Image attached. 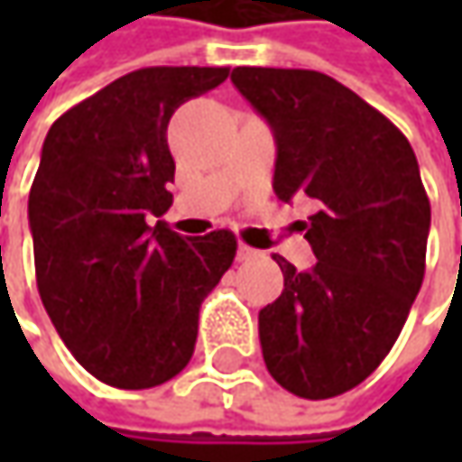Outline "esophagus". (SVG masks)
I'll list each match as a JSON object with an SVG mask.
<instances>
[{"label":"esophagus","mask_w":462,"mask_h":462,"mask_svg":"<svg viewBox=\"0 0 462 462\" xmlns=\"http://www.w3.org/2000/svg\"><path fill=\"white\" fill-rule=\"evenodd\" d=\"M257 249H252V246H246V244H239V249H236V259L239 262H252V259H257Z\"/></svg>","instance_id":"1"}]
</instances>
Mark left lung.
Returning a JSON list of instances; mask_svg holds the SVG:
<instances>
[{
  "instance_id": "8db88e82",
  "label": "left lung",
  "mask_w": 462,
  "mask_h": 462,
  "mask_svg": "<svg viewBox=\"0 0 462 462\" xmlns=\"http://www.w3.org/2000/svg\"><path fill=\"white\" fill-rule=\"evenodd\" d=\"M231 81L275 134V195H306L316 264L273 254L285 288L259 310L270 375L300 399L346 393L396 345L424 280L430 198L406 135L309 69L239 66Z\"/></svg>"
}]
</instances>
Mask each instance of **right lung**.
I'll use <instances>...</instances> for the list:
<instances>
[{
	"label": "right lung",
	"mask_w": 462,
	"mask_h": 462,
	"mask_svg": "<svg viewBox=\"0 0 462 462\" xmlns=\"http://www.w3.org/2000/svg\"><path fill=\"white\" fill-rule=\"evenodd\" d=\"M226 66H149L66 110L45 135L27 216L38 293L97 381L141 391L185 370L198 316L236 257L231 231L187 239L171 205L174 110L218 87Z\"/></svg>",
	"instance_id": "obj_1"
}]
</instances>
